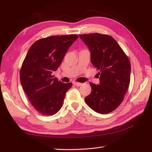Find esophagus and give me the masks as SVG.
<instances>
[{
    "mask_svg": "<svg viewBox=\"0 0 152 152\" xmlns=\"http://www.w3.org/2000/svg\"><path fill=\"white\" fill-rule=\"evenodd\" d=\"M74 84L75 86H80L82 85V83H80V82H74Z\"/></svg>",
    "mask_w": 152,
    "mask_h": 152,
    "instance_id": "obj_1",
    "label": "esophagus"
}]
</instances>
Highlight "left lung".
I'll return each instance as SVG.
<instances>
[{
	"label": "left lung",
	"mask_w": 152,
	"mask_h": 152,
	"mask_svg": "<svg viewBox=\"0 0 152 152\" xmlns=\"http://www.w3.org/2000/svg\"><path fill=\"white\" fill-rule=\"evenodd\" d=\"M88 46L91 60L99 71L100 83L90 82L92 91L85 102L101 114L112 112L121 103L130 83V61L111 36L100 33L80 35Z\"/></svg>",
	"instance_id": "left-lung-1"
}]
</instances>
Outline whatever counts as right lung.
Instances as JSON below:
<instances>
[{
  "label": "right lung",
  "instance_id": "1",
  "mask_svg": "<svg viewBox=\"0 0 152 152\" xmlns=\"http://www.w3.org/2000/svg\"><path fill=\"white\" fill-rule=\"evenodd\" d=\"M76 35L51 36L37 40L31 46L20 71L22 88L35 109L43 115L57 113L64 104L72 83H63L53 78Z\"/></svg>",
  "mask_w": 152,
  "mask_h": 152
}]
</instances>
